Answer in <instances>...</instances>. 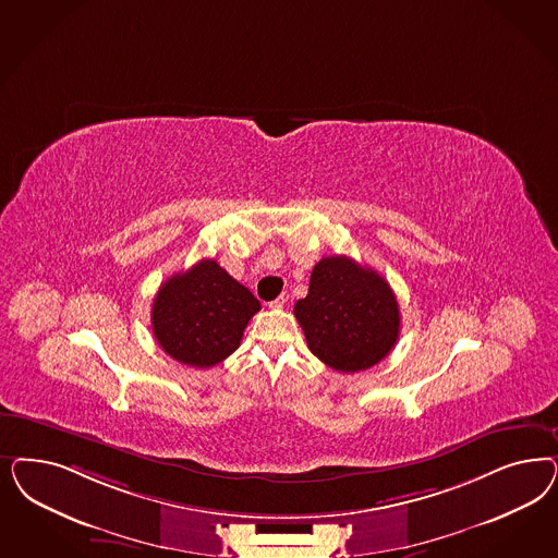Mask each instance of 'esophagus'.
Wrapping results in <instances>:
<instances>
[{"label":"esophagus","mask_w":558,"mask_h":558,"mask_svg":"<svg viewBox=\"0 0 558 558\" xmlns=\"http://www.w3.org/2000/svg\"><path fill=\"white\" fill-rule=\"evenodd\" d=\"M286 304H288V298H286V295H279L277 300H272V302H270L269 307H272V310H279V307H283Z\"/></svg>","instance_id":"34e87169"}]
</instances>
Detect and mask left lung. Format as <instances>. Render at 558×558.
<instances>
[{
    "label": "left lung",
    "mask_w": 558,
    "mask_h": 558,
    "mask_svg": "<svg viewBox=\"0 0 558 558\" xmlns=\"http://www.w3.org/2000/svg\"><path fill=\"white\" fill-rule=\"evenodd\" d=\"M293 314L310 351L344 374L379 363L400 335V310L388 281L342 254L316 263Z\"/></svg>",
    "instance_id": "left-lung-1"
}]
</instances>
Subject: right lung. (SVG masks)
I'll return each mask as SVG.
<instances>
[{
	"label": "right lung",
	"mask_w": 558,
	"mask_h": 558,
	"mask_svg": "<svg viewBox=\"0 0 558 558\" xmlns=\"http://www.w3.org/2000/svg\"><path fill=\"white\" fill-rule=\"evenodd\" d=\"M258 310L251 289L238 283L214 258H203L158 289L151 330L172 360L203 369L234 353Z\"/></svg>",
	"instance_id": "right-lung-1"
}]
</instances>
